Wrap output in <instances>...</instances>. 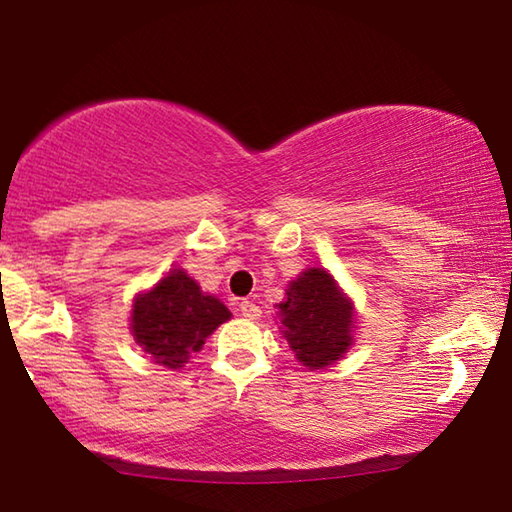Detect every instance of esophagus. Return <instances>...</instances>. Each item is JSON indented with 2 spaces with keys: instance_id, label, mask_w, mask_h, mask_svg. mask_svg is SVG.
Listing matches in <instances>:
<instances>
[{
  "instance_id": "obj_1",
  "label": "esophagus",
  "mask_w": 512,
  "mask_h": 512,
  "mask_svg": "<svg viewBox=\"0 0 512 512\" xmlns=\"http://www.w3.org/2000/svg\"><path fill=\"white\" fill-rule=\"evenodd\" d=\"M239 311L246 320H257L259 315H262V311H259V306L253 304V301H241L239 304Z\"/></svg>"
}]
</instances>
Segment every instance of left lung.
Masks as SVG:
<instances>
[{
	"mask_svg": "<svg viewBox=\"0 0 512 512\" xmlns=\"http://www.w3.org/2000/svg\"><path fill=\"white\" fill-rule=\"evenodd\" d=\"M276 306L280 331L306 369H327L355 343V304L327 269L301 271Z\"/></svg>",
	"mask_w": 512,
	"mask_h": 512,
	"instance_id": "1",
	"label": "left lung"
}]
</instances>
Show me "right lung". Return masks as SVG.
<instances>
[{
    "label": "right lung",
    "mask_w": 512,
    "mask_h": 512,
    "mask_svg": "<svg viewBox=\"0 0 512 512\" xmlns=\"http://www.w3.org/2000/svg\"><path fill=\"white\" fill-rule=\"evenodd\" d=\"M229 318V308L201 290L190 273L171 269L150 290L136 294L129 331L155 364L176 371Z\"/></svg>",
    "instance_id": "right-lung-1"
}]
</instances>
